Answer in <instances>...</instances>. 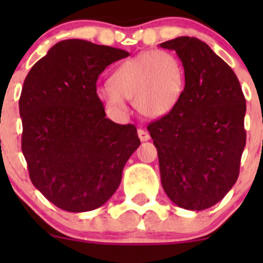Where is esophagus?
Segmentation results:
<instances>
[{
    "mask_svg": "<svg viewBox=\"0 0 263 263\" xmlns=\"http://www.w3.org/2000/svg\"><path fill=\"white\" fill-rule=\"evenodd\" d=\"M137 134H138V137H140V140L142 141V142H144V141H148L149 138H151V136H149V134L147 131H144V129H142V128H140L137 131Z\"/></svg>",
    "mask_w": 263,
    "mask_h": 263,
    "instance_id": "obj_1",
    "label": "esophagus"
}]
</instances>
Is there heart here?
<instances>
[{
  "label": "heart",
  "mask_w": 263,
  "mask_h": 263,
  "mask_svg": "<svg viewBox=\"0 0 263 263\" xmlns=\"http://www.w3.org/2000/svg\"><path fill=\"white\" fill-rule=\"evenodd\" d=\"M182 63L164 50H147L121 63L110 77V85L96 89V96L111 112L126 115L125 99H132L141 115L165 116L177 106L184 90Z\"/></svg>",
  "instance_id": "heart-1"
}]
</instances>
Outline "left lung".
Here are the masks:
<instances>
[{
  "label": "left lung",
  "instance_id": "obj_1",
  "mask_svg": "<svg viewBox=\"0 0 263 263\" xmlns=\"http://www.w3.org/2000/svg\"><path fill=\"white\" fill-rule=\"evenodd\" d=\"M174 50L185 75L177 106L149 123L161 182L178 206L204 210L236 183L246 144V100L232 69L200 39L159 44Z\"/></svg>",
  "mask_w": 263,
  "mask_h": 263
}]
</instances>
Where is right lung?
<instances>
[{
    "instance_id": "add662e5",
    "label": "right lung",
    "mask_w": 263,
    "mask_h": 263,
    "mask_svg": "<svg viewBox=\"0 0 263 263\" xmlns=\"http://www.w3.org/2000/svg\"><path fill=\"white\" fill-rule=\"evenodd\" d=\"M126 57L117 48L66 39L26 77L22 152L33 185L60 209L83 213L106 203L141 144L135 126L106 119L96 96L99 75Z\"/></svg>"
}]
</instances>
